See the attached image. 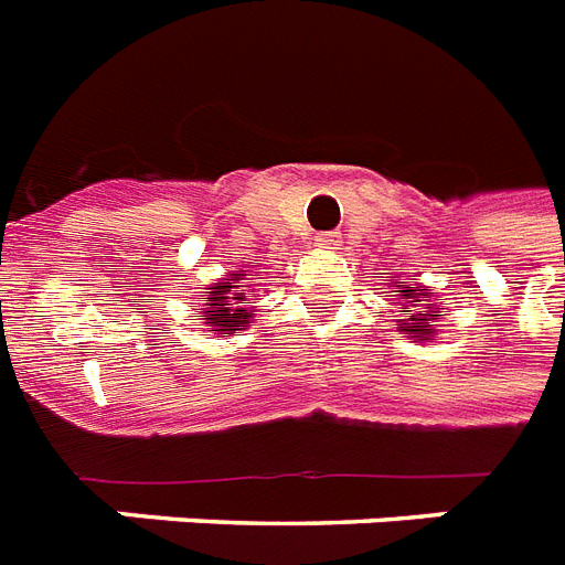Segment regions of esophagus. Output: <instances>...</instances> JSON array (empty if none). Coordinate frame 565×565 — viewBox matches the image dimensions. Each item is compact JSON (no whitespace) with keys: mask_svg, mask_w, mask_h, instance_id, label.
Instances as JSON below:
<instances>
[{"mask_svg":"<svg viewBox=\"0 0 565 565\" xmlns=\"http://www.w3.org/2000/svg\"><path fill=\"white\" fill-rule=\"evenodd\" d=\"M343 237H340V231H326V234H319L317 246L319 248H340Z\"/></svg>","mask_w":565,"mask_h":565,"instance_id":"obj_1","label":"esophagus"}]
</instances>
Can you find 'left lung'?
<instances>
[{
	"label": "left lung",
	"instance_id": "obj_1",
	"mask_svg": "<svg viewBox=\"0 0 565 565\" xmlns=\"http://www.w3.org/2000/svg\"><path fill=\"white\" fill-rule=\"evenodd\" d=\"M395 287H398L395 292H402L404 299L416 301V305H413L416 310L411 313V319H398V322H402V331H407V334H413V337H419V340H430V337H434V331H437V328H434V322L446 317V310L439 308V305H428V299H430L428 292H419L407 281H395ZM404 308H407V305H404ZM404 313H407V310H404Z\"/></svg>",
	"mask_w": 565,
	"mask_h": 565
}]
</instances>
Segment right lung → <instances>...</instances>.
Returning <instances> with one entry per match:
<instances>
[{"instance_id":"1","label":"right lung","mask_w":565,"mask_h":565,"mask_svg":"<svg viewBox=\"0 0 565 565\" xmlns=\"http://www.w3.org/2000/svg\"><path fill=\"white\" fill-rule=\"evenodd\" d=\"M211 296H207V308H204V319L213 331H243L252 319V310L246 308L248 299L243 292V278L239 275H228L222 278L220 284L207 287Z\"/></svg>"}]
</instances>
